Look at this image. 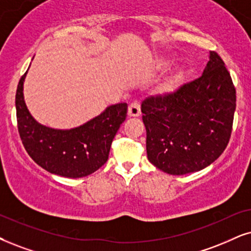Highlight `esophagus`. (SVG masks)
<instances>
[{
	"instance_id": "esophagus-1",
	"label": "esophagus",
	"mask_w": 251,
	"mask_h": 251,
	"mask_svg": "<svg viewBox=\"0 0 251 251\" xmlns=\"http://www.w3.org/2000/svg\"><path fill=\"white\" fill-rule=\"evenodd\" d=\"M141 115V109H140V103L138 100L129 104L128 106V116L129 117H138Z\"/></svg>"
}]
</instances>
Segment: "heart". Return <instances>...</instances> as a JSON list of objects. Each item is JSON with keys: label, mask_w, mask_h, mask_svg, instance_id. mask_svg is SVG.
<instances>
[{"label": "heart", "mask_w": 251, "mask_h": 251, "mask_svg": "<svg viewBox=\"0 0 251 251\" xmlns=\"http://www.w3.org/2000/svg\"><path fill=\"white\" fill-rule=\"evenodd\" d=\"M175 83H176V81H173V82H170L169 84H167L166 87L163 88V90H164V91H170V90H173L174 87H175Z\"/></svg>", "instance_id": "heart-1"}]
</instances>
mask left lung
<instances>
[{
    "label": "left lung",
    "mask_w": 251,
    "mask_h": 251,
    "mask_svg": "<svg viewBox=\"0 0 251 251\" xmlns=\"http://www.w3.org/2000/svg\"><path fill=\"white\" fill-rule=\"evenodd\" d=\"M235 107L236 90L229 72L212 50L201 77L173 93L142 100L149 162L169 175L210 166L229 142Z\"/></svg>",
    "instance_id": "8db88e82"
}]
</instances>
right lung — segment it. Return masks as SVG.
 Wrapping results in <instances>:
<instances>
[{
    "label": "right lung",
    "instance_id": "obj_1",
    "mask_svg": "<svg viewBox=\"0 0 251 251\" xmlns=\"http://www.w3.org/2000/svg\"><path fill=\"white\" fill-rule=\"evenodd\" d=\"M25 74L16 90V117L21 140L31 158L50 173L69 178L88 176L100 169L109 158L113 138L125 122L127 103L109 106L80 127L67 131L49 128L38 124L26 109Z\"/></svg>",
    "mask_w": 251,
    "mask_h": 251
}]
</instances>
